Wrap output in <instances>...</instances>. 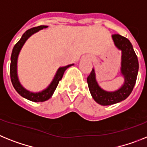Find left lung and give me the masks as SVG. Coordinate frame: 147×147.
Returning a JSON list of instances; mask_svg holds the SVG:
<instances>
[{
  "label": "left lung",
  "mask_w": 147,
  "mask_h": 147,
  "mask_svg": "<svg viewBox=\"0 0 147 147\" xmlns=\"http://www.w3.org/2000/svg\"><path fill=\"white\" fill-rule=\"evenodd\" d=\"M112 39L115 45L122 52L121 73L125 80L122 87L115 92L104 91L98 86L94 69L87 77L88 86L93 99L103 106L112 105L125 100L133 90L138 72V60L132 43L127 38L118 34L112 35Z\"/></svg>",
  "instance_id": "8db88e82"
}]
</instances>
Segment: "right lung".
Returning a JSON list of instances; mask_svg holds the SVG:
<instances>
[{
	"instance_id": "add662e5",
	"label": "right lung",
	"mask_w": 147,
	"mask_h": 147,
	"mask_svg": "<svg viewBox=\"0 0 147 147\" xmlns=\"http://www.w3.org/2000/svg\"><path fill=\"white\" fill-rule=\"evenodd\" d=\"M47 26H38L36 27H33L31 29H28L27 31H26L24 33V35H22L21 38L18 40L15 47H13L12 49V55H11V63H10V78H11V81L13 85L14 88L15 90L18 92L19 95H20L24 98H26L28 100H31L33 102H43L45 100H48L51 98L52 94L54 93L55 90L57 88V86L58 85V83L61 81L62 77H63V73H64L65 70L67 68H69V66H72L73 64H70L68 66H66L64 67H61L58 69V72L56 73L55 76L53 81L50 84L48 87L46 89H44L43 91L40 92L34 93L28 91L26 89H24L21 85H20V82L18 78L17 75V61L18 57L19 52H20V49L24 46V43L26 42L29 37L31 36L32 34L37 32L40 29H43V28H47Z\"/></svg>"
}]
</instances>
